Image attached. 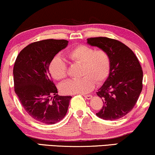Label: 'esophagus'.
I'll return each instance as SVG.
<instances>
[{"label":"esophagus","instance_id":"esophagus-1","mask_svg":"<svg viewBox=\"0 0 155 155\" xmlns=\"http://www.w3.org/2000/svg\"><path fill=\"white\" fill-rule=\"evenodd\" d=\"M84 98H85V99H88V100H89V99H91L92 98L91 95H84Z\"/></svg>","mask_w":155,"mask_h":155}]
</instances>
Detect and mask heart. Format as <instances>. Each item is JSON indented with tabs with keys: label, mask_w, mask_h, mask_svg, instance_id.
<instances>
[{
	"label": "heart",
	"mask_w": 155,
	"mask_h": 155,
	"mask_svg": "<svg viewBox=\"0 0 155 155\" xmlns=\"http://www.w3.org/2000/svg\"><path fill=\"white\" fill-rule=\"evenodd\" d=\"M68 56L74 63L81 64L82 77L61 84V91L64 94H87L94 88L95 81L101 84L108 77L111 61L105 51L96 50L87 45H79L68 51ZM48 70L54 79H64L67 76L66 61L59 55L55 56L51 61Z\"/></svg>",
	"instance_id": "b5f03b06"
}]
</instances>
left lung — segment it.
<instances>
[{"label": "left lung", "mask_w": 155, "mask_h": 155, "mask_svg": "<svg viewBox=\"0 0 155 155\" xmlns=\"http://www.w3.org/2000/svg\"><path fill=\"white\" fill-rule=\"evenodd\" d=\"M87 44L109 54L111 61L108 78L97 94L103 107L96 114L104 120H116L134 107L142 89L143 72L134 52L126 45L107 37L87 38Z\"/></svg>", "instance_id": "left-lung-1"}]
</instances>
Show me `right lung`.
I'll return each mask as SVG.
<instances>
[{
    "label": "right lung",
    "instance_id": "add662e5",
    "mask_svg": "<svg viewBox=\"0 0 155 155\" xmlns=\"http://www.w3.org/2000/svg\"><path fill=\"white\" fill-rule=\"evenodd\" d=\"M66 40L46 39L32 43L18 55L13 66L14 90L28 115L38 122L54 124L64 119L71 96H58L48 66Z\"/></svg>",
    "mask_w": 155,
    "mask_h": 155
}]
</instances>
